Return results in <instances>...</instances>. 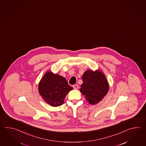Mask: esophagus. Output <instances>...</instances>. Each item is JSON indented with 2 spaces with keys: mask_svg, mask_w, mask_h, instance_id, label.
<instances>
[{
  "mask_svg": "<svg viewBox=\"0 0 146 146\" xmlns=\"http://www.w3.org/2000/svg\"><path fill=\"white\" fill-rule=\"evenodd\" d=\"M72 87H73V88H74V89H78L79 88V86H78V84L74 85Z\"/></svg>",
  "mask_w": 146,
  "mask_h": 146,
  "instance_id": "1",
  "label": "esophagus"
}]
</instances>
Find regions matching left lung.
Listing matches in <instances>:
<instances>
[{"label":"left lung","instance_id":"1","mask_svg":"<svg viewBox=\"0 0 146 146\" xmlns=\"http://www.w3.org/2000/svg\"><path fill=\"white\" fill-rule=\"evenodd\" d=\"M81 85V92L90 104H96L106 96L109 86L106 76L99 70L93 72L88 70L84 72Z\"/></svg>","mask_w":146,"mask_h":146}]
</instances>
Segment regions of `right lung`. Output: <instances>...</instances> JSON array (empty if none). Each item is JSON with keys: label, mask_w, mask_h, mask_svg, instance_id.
I'll list each match as a JSON object with an SVG mask.
<instances>
[{"label": "right lung", "mask_w": 146, "mask_h": 146, "mask_svg": "<svg viewBox=\"0 0 146 146\" xmlns=\"http://www.w3.org/2000/svg\"><path fill=\"white\" fill-rule=\"evenodd\" d=\"M72 87L65 78L52 72H47L38 84V91L45 102L53 106H59L64 103V99Z\"/></svg>", "instance_id": "right-lung-1"}]
</instances>
